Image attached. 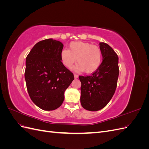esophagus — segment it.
<instances>
[{"label":"esophagus","instance_id":"1","mask_svg":"<svg viewBox=\"0 0 149 149\" xmlns=\"http://www.w3.org/2000/svg\"><path fill=\"white\" fill-rule=\"evenodd\" d=\"M74 78H78V75L76 74H74Z\"/></svg>","mask_w":149,"mask_h":149}]
</instances>
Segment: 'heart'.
<instances>
[{"label":"heart","mask_w":149,"mask_h":149,"mask_svg":"<svg viewBox=\"0 0 149 149\" xmlns=\"http://www.w3.org/2000/svg\"><path fill=\"white\" fill-rule=\"evenodd\" d=\"M62 63L68 68H71L76 61L75 70L78 71H85L86 73L96 71L102 63V52L96 45L84 42H73L69 45V49H63L61 52Z\"/></svg>","instance_id":"1"}]
</instances>
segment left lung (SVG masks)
<instances>
[{
	"label": "left lung",
	"instance_id": "8db88e82",
	"mask_svg": "<svg viewBox=\"0 0 149 149\" xmlns=\"http://www.w3.org/2000/svg\"><path fill=\"white\" fill-rule=\"evenodd\" d=\"M103 60L99 69L91 75L79 76L80 101L85 109L97 111L104 107L116 91L119 76V58L109 45L101 42Z\"/></svg>",
	"mask_w": 149,
	"mask_h": 149
}]
</instances>
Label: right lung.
Returning a JSON list of instances; mask_svg holds the SVG:
<instances>
[{
  "instance_id": "add662e5",
  "label": "right lung",
  "mask_w": 149,
  "mask_h": 149,
  "mask_svg": "<svg viewBox=\"0 0 149 149\" xmlns=\"http://www.w3.org/2000/svg\"><path fill=\"white\" fill-rule=\"evenodd\" d=\"M63 48L61 42L45 39L36 44L26 58L25 78L29 96L43 110L59 107L65 90L74 79L61 61Z\"/></svg>"
}]
</instances>
